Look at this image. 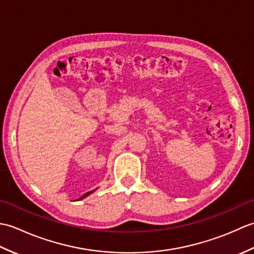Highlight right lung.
Listing matches in <instances>:
<instances>
[{
  "label": "right lung",
  "mask_w": 254,
  "mask_h": 254,
  "mask_svg": "<svg viewBox=\"0 0 254 254\" xmlns=\"http://www.w3.org/2000/svg\"><path fill=\"white\" fill-rule=\"evenodd\" d=\"M94 191H90V192H87V193H86V194H84V195L82 196V197H79L78 199H77V201H79V199H83V198H85L86 196H88L89 195V194H91V193H93Z\"/></svg>",
  "instance_id": "1"
}]
</instances>
